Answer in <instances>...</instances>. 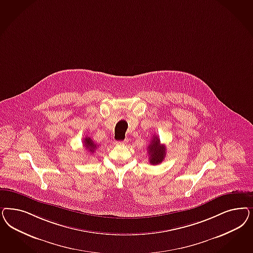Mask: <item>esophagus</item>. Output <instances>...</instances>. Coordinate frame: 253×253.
Segmentation results:
<instances>
[{"mask_svg": "<svg viewBox=\"0 0 253 253\" xmlns=\"http://www.w3.org/2000/svg\"><path fill=\"white\" fill-rule=\"evenodd\" d=\"M126 142H127V140L125 139V140H122V141H115L114 143L117 144V145H124V144H126Z\"/></svg>", "mask_w": 253, "mask_h": 253, "instance_id": "obj_1", "label": "esophagus"}]
</instances>
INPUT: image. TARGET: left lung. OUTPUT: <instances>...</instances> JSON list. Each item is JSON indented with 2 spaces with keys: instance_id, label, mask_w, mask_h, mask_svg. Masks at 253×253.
<instances>
[{
  "instance_id": "left-lung-1",
  "label": "left lung",
  "mask_w": 253,
  "mask_h": 253,
  "mask_svg": "<svg viewBox=\"0 0 253 253\" xmlns=\"http://www.w3.org/2000/svg\"><path fill=\"white\" fill-rule=\"evenodd\" d=\"M148 155L150 157L151 165H158L162 163L166 157V146L160 143V139L158 137L154 136L150 145L147 148Z\"/></svg>"
}]
</instances>
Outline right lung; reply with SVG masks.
Wrapping results in <instances>:
<instances>
[{
    "instance_id": "add662e5",
    "label": "right lung",
    "mask_w": 253,
    "mask_h": 253,
    "mask_svg": "<svg viewBox=\"0 0 253 253\" xmlns=\"http://www.w3.org/2000/svg\"><path fill=\"white\" fill-rule=\"evenodd\" d=\"M84 147L89 151L90 153H94L95 150L97 149V144H95L94 141L88 137L84 138Z\"/></svg>"
}]
</instances>
